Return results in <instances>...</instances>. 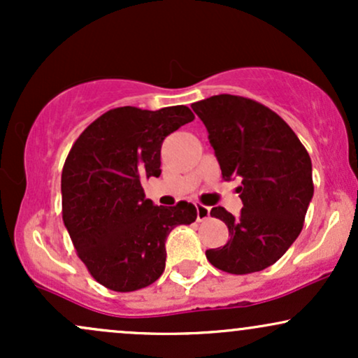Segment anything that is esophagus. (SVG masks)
<instances>
[{
    "label": "esophagus",
    "instance_id": "34e87169",
    "mask_svg": "<svg viewBox=\"0 0 358 358\" xmlns=\"http://www.w3.org/2000/svg\"><path fill=\"white\" fill-rule=\"evenodd\" d=\"M195 208H196V220L202 222L205 219H208V215H210V207H205L202 203H196Z\"/></svg>",
    "mask_w": 358,
    "mask_h": 358
}]
</instances>
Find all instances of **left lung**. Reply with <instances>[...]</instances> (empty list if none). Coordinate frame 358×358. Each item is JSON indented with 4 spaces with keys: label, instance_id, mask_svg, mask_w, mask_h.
Returning <instances> with one entry per match:
<instances>
[{
    "label": "left lung",
    "instance_id": "8db88e82",
    "mask_svg": "<svg viewBox=\"0 0 358 358\" xmlns=\"http://www.w3.org/2000/svg\"><path fill=\"white\" fill-rule=\"evenodd\" d=\"M192 109L207 127L222 178L242 180L239 217L224 207L210 210L225 222L231 239L205 256L231 274L269 268L303 229L315 190L310 155L274 110L248 97L220 94Z\"/></svg>",
    "mask_w": 358,
    "mask_h": 358
}]
</instances>
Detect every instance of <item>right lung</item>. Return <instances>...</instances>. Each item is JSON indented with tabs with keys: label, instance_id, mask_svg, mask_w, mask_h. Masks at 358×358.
<instances>
[{
	"label": "right lung",
	"instance_id": "add662e5",
	"mask_svg": "<svg viewBox=\"0 0 358 358\" xmlns=\"http://www.w3.org/2000/svg\"><path fill=\"white\" fill-rule=\"evenodd\" d=\"M195 119L187 106L110 109L73 143L62 170V219L90 276L129 293L163 274L165 242L196 219L195 205H155L143 182L162 175L168 134Z\"/></svg>",
	"mask_w": 358,
	"mask_h": 358
}]
</instances>
